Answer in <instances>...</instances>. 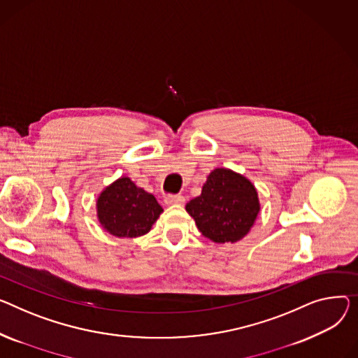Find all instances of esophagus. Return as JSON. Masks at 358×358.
<instances>
[{
  "instance_id": "34e87169",
  "label": "esophagus",
  "mask_w": 358,
  "mask_h": 358,
  "mask_svg": "<svg viewBox=\"0 0 358 358\" xmlns=\"http://www.w3.org/2000/svg\"><path fill=\"white\" fill-rule=\"evenodd\" d=\"M164 201L166 206H174V204H182L185 201L184 196L177 194V196H165Z\"/></svg>"
}]
</instances>
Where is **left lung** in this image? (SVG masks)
Returning a JSON list of instances; mask_svg holds the SVG:
<instances>
[{
	"instance_id": "obj_1",
	"label": "left lung",
	"mask_w": 358,
	"mask_h": 358,
	"mask_svg": "<svg viewBox=\"0 0 358 358\" xmlns=\"http://www.w3.org/2000/svg\"><path fill=\"white\" fill-rule=\"evenodd\" d=\"M201 234L217 245L236 243L253 227L260 203L257 189L245 176L230 169H214L201 194L185 206Z\"/></svg>"
}]
</instances>
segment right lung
I'll list each match as a JSON object with an SVG mask.
<instances>
[{
  "instance_id": "right-lung-1",
  "label": "right lung",
  "mask_w": 358,
  "mask_h": 358,
  "mask_svg": "<svg viewBox=\"0 0 358 358\" xmlns=\"http://www.w3.org/2000/svg\"><path fill=\"white\" fill-rule=\"evenodd\" d=\"M151 193L121 177L106 185L96 199V216L102 229L119 239L147 234L162 213Z\"/></svg>"
}]
</instances>
